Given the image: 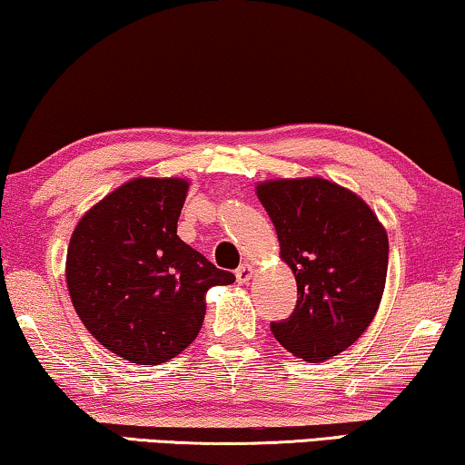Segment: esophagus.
<instances>
[{
	"label": "esophagus",
	"instance_id": "34e87169",
	"mask_svg": "<svg viewBox=\"0 0 465 465\" xmlns=\"http://www.w3.org/2000/svg\"><path fill=\"white\" fill-rule=\"evenodd\" d=\"M252 275H253V266L252 264H241L237 271H234V277H237V282L239 283H247L252 279Z\"/></svg>",
	"mask_w": 465,
	"mask_h": 465
}]
</instances>
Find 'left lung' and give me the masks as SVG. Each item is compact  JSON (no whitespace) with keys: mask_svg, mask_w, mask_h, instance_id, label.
<instances>
[{"mask_svg":"<svg viewBox=\"0 0 465 465\" xmlns=\"http://www.w3.org/2000/svg\"><path fill=\"white\" fill-rule=\"evenodd\" d=\"M256 194L269 212L279 256L296 277V309L272 334L296 358L330 360L377 315L390 241L364 199L323 177L266 180Z\"/></svg>","mask_w":465,"mask_h":465,"instance_id":"left-lung-1","label":"left lung"}]
</instances>
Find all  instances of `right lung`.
<instances>
[{
	"mask_svg": "<svg viewBox=\"0 0 465 465\" xmlns=\"http://www.w3.org/2000/svg\"><path fill=\"white\" fill-rule=\"evenodd\" d=\"M190 182L135 177L75 224L65 282L75 313L105 349L142 366L163 364L196 339L205 294L234 275L177 237Z\"/></svg>",
	"mask_w": 465,
	"mask_h": 465,
	"instance_id": "right-lung-1",
	"label": "right lung"
}]
</instances>
